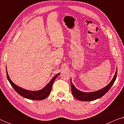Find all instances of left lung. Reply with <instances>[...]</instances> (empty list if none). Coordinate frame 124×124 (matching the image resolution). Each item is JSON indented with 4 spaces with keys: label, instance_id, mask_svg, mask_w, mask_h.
Here are the masks:
<instances>
[{
    "label": "left lung",
    "instance_id": "left-lung-1",
    "mask_svg": "<svg viewBox=\"0 0 124 124\" xmlns=\"http://www.w3.org/2000/svg\"><path fill=\"white\" fill-rule=\"evenodd\" d=\"M117 73V69H116V73H115V74L113 78V79H112V81L107 86L103 87V89L99 90L94 91V92L85 93L79 91V90L76 89L75 86L72 84V81L70 80L71 89H72V93L73 95L76 99L81 101H91L99 99V98L102 97L111 89V87L112 86L116 79Z\"/></svg>",
    "mask_w": 124,
    "mask_h": 124
}]
</instances>
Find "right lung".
<instances>
[{"label": "right lung", "mask_w": 124, "mask_h": 124, "mask_svg": "<svg viewBox=\"0 0 124 124\" xmlns=\"http://www.w3.org/2000/svg\"><path fill=\"white\" fill-rule=\"evenodd\" d=\"M6 73L8 81H9L10 84L11 85V86H12V87L16 91L18 94L23 96V97L27 98V99L31 100H35V101H40V100L45 99L49 95H50L51 91L52 84H53L55 79L56 78V77L58 76L59 74H60V73H59L57 74L55 77L52 78L51 80L50 81V82H49L43 89L39 90L38 91H30L23 89V88L17 86L16 85H15L14 83L11 80L9 76H8L7 70V67Z\"/></svg>", "instance_id": "right-lung-1"}]
</instances>
